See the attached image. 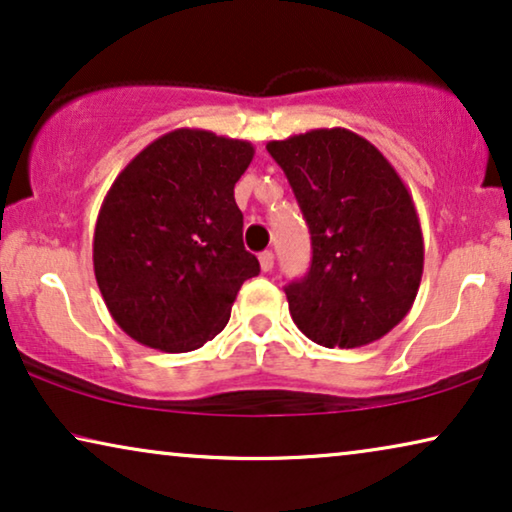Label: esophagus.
I'll return each instance as SVG.
<instances>
[{"label": "esophagus", "mask_w": 512, "mask_h": 512, "mask_svg": "<svg viewBox=\"0 0 512 512\" xmlns=\"http://www.w3.org/2000/svg\"><path fill=\"white\" fill-rule=\"evenodd\" d=\"M258 261H261L263 272H270L272 268H275V254H272V251H263V254L258 256Z\"/></svg>", "instance_id": "obj_1"}]
</instances>
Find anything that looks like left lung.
Wrapping results in <instances>:
<instances>
[{
  "mask_svg": "<svg viewBox=\"0 0 512 512\" xmlns=\"http://www.w3.org/2000/svg\"><path fill=\"white\" fill-rule=\"evenodd\" d=\"M312 235V263L284 286L291 317L312 342L354 349L410 312L424 270L417 209L387 158L345 128L268 142Z\"/></svg>",
  "mask_w": 512,
  "mask_h": 512,
  "instance_id": "obj_1",
  "label": "left lung"
}]
</instances>
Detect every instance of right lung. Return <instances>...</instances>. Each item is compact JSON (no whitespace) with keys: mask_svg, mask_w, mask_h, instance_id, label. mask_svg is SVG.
Returning <instances> with one entry per match:
<instances>
[{"mask_svg":"<svg viewBox=\"0 0 512 512\" xmlns=\"http://www.w3.org/2000/svg\"><path fill=\"white\" fill-rule=\"evenodd\" d=\"M254 146L179 128L125 165L102 202L93 265L107 310L132 340L193 352L219 335L237 291L261 272L244 249L235 184Z\"/></svg>","mask_w":512,"mask_h":512,"instance_id":"right-lung-1","label":"right lung"}]
</instances>
